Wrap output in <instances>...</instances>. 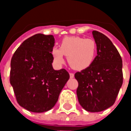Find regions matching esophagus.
<instances>
[{"label":"esophagus","mask_w":131,"mask_h":131,"mask_svg":"<svg viewBox=\"0 0 131 131\" xmlns=\"http://www.w3.org/2000/svg\"><path fill=\"white\" fill-rule=\"evenodd\" d=\"M70 78H73L74 77V74L73 73H70Z\"/></svg>","instance_id":"34e87169"}]
</instances>
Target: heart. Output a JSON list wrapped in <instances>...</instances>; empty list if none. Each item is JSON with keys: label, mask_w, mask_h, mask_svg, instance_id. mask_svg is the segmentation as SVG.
<instances>
[{"label": "heart", "mask_w": 131, "mask_h": 131, "mask_svg": "<svg viewBox=\"0 0 131 131\" xmlns=\"http://www.w3.org/2000/svg\"><path fill=\"white\" fill-rule=\"evenodd\" d=\"M97 44L93 38L79 36L66 37L62 40L60 49L54 47L52 50L54 62L62 64L63 55L67 57L68 65L74 70H84L88 68L95 58Z\"/></svg>", "instance_id": "heart-1"}]
</instances>
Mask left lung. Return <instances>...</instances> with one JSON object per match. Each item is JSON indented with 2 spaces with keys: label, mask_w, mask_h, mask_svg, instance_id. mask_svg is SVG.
Segmentation results:
<instances>
[{
  "label": "left lung",
  "mask_w": 131,
  "mask_h": 131,
  "mask_svg": "<svg viewBox=\"0 0 131 131\" xmlns=\"http://www.w3.org/2000/svg\"><path fill=\"white\" fill-rule=\"evenodd\" d=\"M97 55L88 68L74 74L79 85L77 95L86 111L98 112L113 105L123 82L122 58L110 39L93 31Z\"/></svg>",
  "instance_id": "obj_1"
}]
</instances>
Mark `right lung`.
Segmentation results:
<instances>
[{"instance_id":"1","label":"right lung","mask_w":131,"mask_h":131,"mask_svg":"<svg viewBox=\"0 0 131 131\" xmlns=\"http://www.w3.org/2000/svg\"><path fill=\"white\" fill-rule=\"evenodd\" d=\"M52 35L36 34L24 41L11 60L10 83L17 103L32 112L51 109L70 77L64 68H52Z\"/></svg>"}]
</instances>
